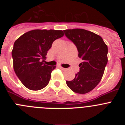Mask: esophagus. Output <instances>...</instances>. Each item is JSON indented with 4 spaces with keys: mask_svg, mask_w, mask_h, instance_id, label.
Returning a JSON list of instances; mask_svg holds the SVG:
<instances>
[{
    "mask_svg": "<svg viewBox=\"0 0 125 125\" xmlns=\"http://www.w3.org/2000/svg\"><path fill=\"white\" fill-rule=\"evenodd\" d=\"M59 68H60L61 69H62V70H66V68H62V67H61V66H59Z\"/></svg>",
    "mask_w": 125,
    "mask_h": 125,
    "instance_id": "obj_1",
    "label": "esophagus"
}]
</instances>
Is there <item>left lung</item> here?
<instances>
[{
  "label": "left lung",
  "instance_id": "1",
  "mask_svg": "<svg viewBox=\"0 0 125 125\" xmlns=\"http://www.w3.org/2000/svg\"><path fill=\"white\" fill-rule=\"evenodd\" d=\"M65 36L74 44L78 56L82 59L79 71L72 81H66L73 91L85 94L100 82L108 62V47L102 37L83 29L63 31Z\"/></svg>",
  "mask_w": 125,
  "mask_h": 125
}]
</instances>
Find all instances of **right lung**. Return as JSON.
<instances>
[{
	"label": "right lung",
	"mask_w": 125,
	"mask_h": 125,
	"mask_svg": "<svg viewBox=\"0 0 125 125\" xmlns=\"http://www.w3.org/2000/svg\"><path fill=\"white\" fill-rule=\"evenodd\" d=\"M63 36L62 31L36 29L15 41L12 51L14 71L29 89L37 91L48 84L56 66L46 65L44 59L53 42Z\"/></svg>",
	"instance_id": "add662e5"
}]
</instances>
